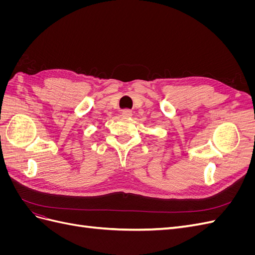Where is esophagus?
Returning a JSON list of instances; mask_svg holds the SVG:
<instances>
[{
	"mask_svg": "<svg viewBox=\"0 0 255 255\" xmlns=\"http://www.w3.org/2000/svg\"><path fill=\"white\" fill-rule=\"evenodd\" d=\"M122 116H123V117H130V116H132V111H130V110H123L122 111Z\"/></svg>",
	"mask_w": 255,
	"mask_h": 255,
	"instance_id": "esophagus-1",
	"label": "esophagus"
}]
</instances>
